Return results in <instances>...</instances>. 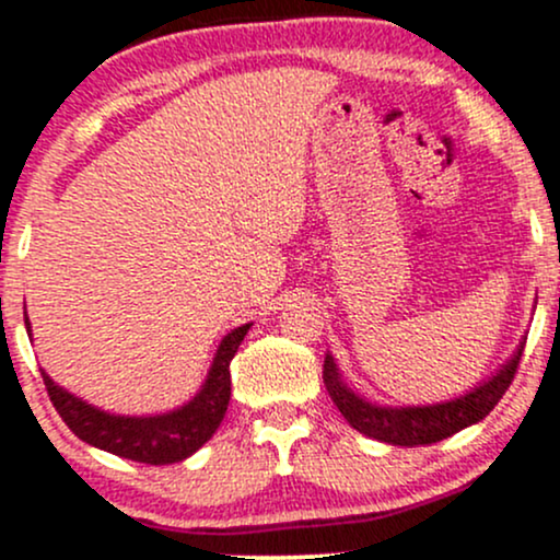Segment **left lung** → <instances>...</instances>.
<instances>
[{
    "label": "left lung",
    "instance_id": "obj_1",
    "mask_svg": "<svg viewBox=\"0 0 560 560\" xmlns=\"http://www.w3.org/2000/svg\"><path fill=\"white\" fill-rule=\"evenodd\" d=\"M524 342L526 337L489 380L478 383L463 396L450 398V401L420 404V407H385V404L370 401L342 380L331 353L324 355V385H327L331 401L346 417L348 425L359 433L390 446H428L450 439L457 430L476 425L497 407V401L505 396L510 383H513L521 353H524Z\"/></svg>",
    "mask_w": 560,
    "mask_h": 560
}]
</instances>
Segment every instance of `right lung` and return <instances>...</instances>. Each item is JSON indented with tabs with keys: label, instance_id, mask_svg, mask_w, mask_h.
<instances>
[{
	"label": "right lung",
	"instance_id": "right-lung-1",
	"mask_svg": "<svg viewBox=\"0 0 560 560\" xmlns=\"http://www.w3.org/2000/svg\"><path fill=\"white\" fill-rule=\"evenodd\" d=\"M252 324L231 329L220 340L207 380L199 393L183 407L162 411V415H110L92 404L82 401L42 370L52 407L63 417V422L90 446L132 459L145 465H172L183 463L194 452H199L212 439L214 430L223 422L231 401V359L242 346ZM26 331H31L26 316Z\"/></svg>",
	"mask_w": 560,
	"mask_h": 560
}]
</instances>
